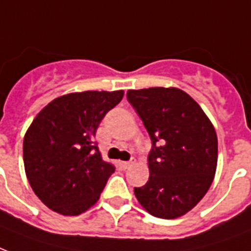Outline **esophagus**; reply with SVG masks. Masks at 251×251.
<instances>
[{
  "mask_svg": "<svg viewBox=\"0 0 251 251\" xmlns=\"http://www.w3.org/2000/svg\"><path fill=\"white\" fill-rule=\"evenodd\" d=\"M122 167L124 168H129L130 166H131V164H133V162H131V160H130V162H122Z\"/></svg>",
  "mask_w": 251,
  "mask_h": 251,
  "instance_id": "esophagus-1",
  "label": "esophagus"
}]
</instances>
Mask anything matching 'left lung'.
<instances>
[{"label": "left lung", "instance_id": "8db88e82", "mask_svg": "<svg viewBox=\"0 0 251 251\" xmlns=\"http://www.w3.org/2000/svg\"><path fill=\"white\" fill-rule=\"evenodd\" d=\"M127 100L150 135V177L134 188L159 219L185 215L208 192L217 167V135L200 105L177 88L130 89Z\"/></svg>", "mask_w": 251, "mask_h": 251}]
</instances>
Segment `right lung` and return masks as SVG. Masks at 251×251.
<instances>
[{
    "label": "right lung",
    "mask_w": 251,
    "mask_h": 251,
    "mask_svg": "<svg viewBox=\"0 0 251 251\" xmlns=\"http://www.w3.org/2000/svg\"><path fill=\"white\" fill-rule=\"evenodd\" d=\"M122 97L124 91L70 93L34 118L24 139L25 171L50 209L77 216L97 202L114 166L102 160L95 135Z\"/></svg>",
    "instance_id": "1"
}]
</instances>
